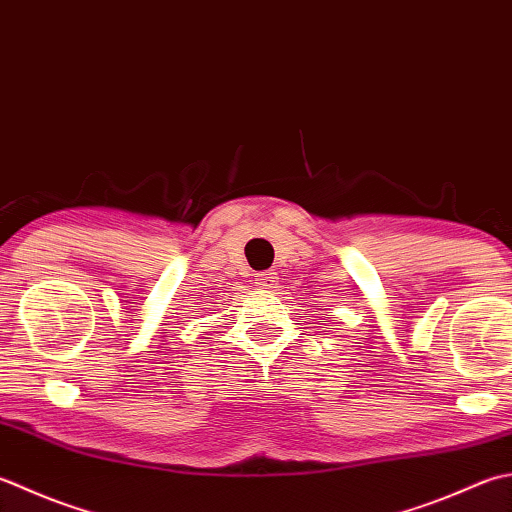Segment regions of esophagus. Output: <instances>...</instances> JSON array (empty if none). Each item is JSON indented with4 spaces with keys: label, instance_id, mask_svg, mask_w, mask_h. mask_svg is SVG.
<instances>
[{
    "label": "esophagus",
    "instance_id": "1",
    "mask_svg": "<svg viewBox=\"0 0 512 512\" xmlns=\"http://www.w3.org/2000/svg\"><path fill=\"white\" fill-rule=\"evenodd\" d=\"M255 286L262 288V290H273V288H277V277H275V273H259V275H255Z\"/></svg>",
    "mask_w": 512,
    "mask_h": 512
}]
</instances>
